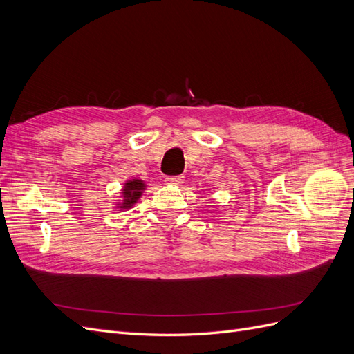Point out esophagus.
Instances as JSON below:
<instances>
[{
    "instance_id": "esophagus-1",
    "label": "esophagus",
    "mask_w": 354,
    "mask_h": 354,
    "mask_svg": "<svg viewBox=\"0 0 354 354\" xmlns=\"http://www.w3.org/2000/svg\"><path fill=\"white\" fill-rule=\"evenodd\" d=\"M185 181L183 176H169L165 178L167 185H181Z\"/></svg>"
}]
</instances>
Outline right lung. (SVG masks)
Wrapping results in <instances>:
<instances>
[{"mask_svg": "<svg viewBox=\"0 0 354 354\" xmlns=\"http://www.w3.org/2000/svg\"><path fill=\"white\" fill-rule=\"evenodd\" d=\"M145 187H146V185L143 183L142 180H138V178L128 180L127 183L124 185V190H122L124 201L120 202V208H122V209L131 208L134 203L137 202V199L142 196Z\"/></svg>", "mask_w": 354, "mask_h": 354, "instance_id": "add662e5", "label": "right lung"}]
</instances>
